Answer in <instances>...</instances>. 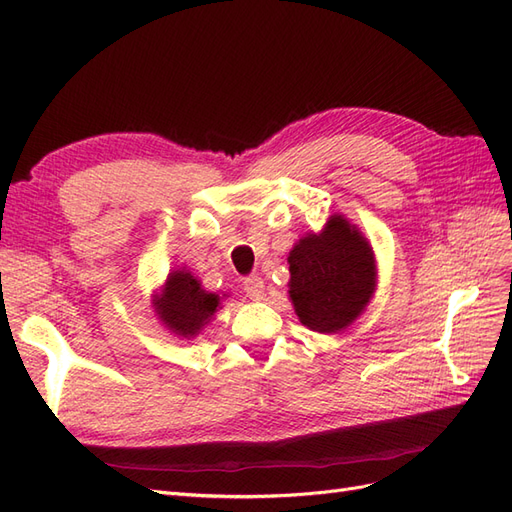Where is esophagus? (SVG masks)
<instances>
[{"label":"esophagus","mask_w":512,"mask_h":512,"mask_svg":"<svg viewBox=\"0 0 512 512\" xmlns=\"http://www.w3.org/2000/svg\"><path fill=\"white\" fill-rule=\"evenodd\" d=\"M243 292H245L250 299L260 301L262 297H265V282H262L258 275L245 277V280H243Z\"/></svg>","instance_id":"esophagus-1"}]
</instances>
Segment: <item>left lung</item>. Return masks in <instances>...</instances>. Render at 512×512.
Segmentation results:
<instances>
[{
    "label": "left lung",
    "instance_id": "8db88e82",
    "mask_svg": "<svg viewBox=\"0 0 512 512\" xmlns=\"http://www.w3.org/2000/svg\"><path fill=\"white\" fill-rule=\"evenodd\" d=\"M288 265L290 301L309 331H344L374 297V250L344 215H331L320 235L299 239Z\"/></svg>",
    "mask_w": 512,
    "mask_h": 512
}]
</instances>
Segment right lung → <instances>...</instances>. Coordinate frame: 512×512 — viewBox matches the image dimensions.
<instances>
[{
	"instance_id": "obj_1",
	"label": "right lung",
	"mask_w": 512,
	"mask_h": 512,
	"mask_svg": "<svg viewBox=\"0 0 512 512\" xmlns=\"http://www.w3.org/2000/svg\"><path fill=\"white\" fill-rule=\"evenodd\" d=\"M158 318L168 331L181 337H196L211 322L220 307V294L209 292L190 271L168 273L162 294L153 299Z\"/></svg>"
}]
</instances>
